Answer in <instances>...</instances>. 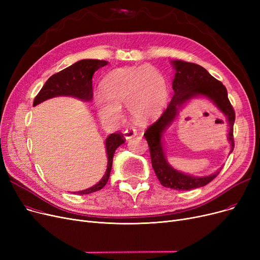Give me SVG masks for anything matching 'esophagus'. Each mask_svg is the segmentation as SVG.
Segmentation results:
<instances>
[{
  "mask_svg": "<svg viewBox=\"0 0 260 260\" xmlns=\"http://www.w3.org/2000/svg\"><path fill=\"white\" fill-rule=\"evenodd\" d=\"M137 131L135 128H127L126 131H124V137L125 139H132L135 136H137Z\"/></svg>",
  "mask_w": 260,
  "mask_h": 260,
  "instance_id": "esophagus-1",
  "label": "esophagus"
}]
</instances>
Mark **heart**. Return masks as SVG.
Instances as JSON below:
<instances>
[{"label":"heart","instance_id":"obj_1","mask_svg":"<svg viewBox=\"0 0 260 260\" xmlns=\"http://www.w3.org/2000/svg\"><path fill=\"white\" fill-rule=\"evenodd\" d=\"M102 88L104 94L95 95L94 105L102 120L113 123L122 120L123 105L135 122L151 121L162 113L169 97L165 76L153 66L118 68L106 76Z\"/></svg>","mask_w":260,"mask_h":260}]
</instances>
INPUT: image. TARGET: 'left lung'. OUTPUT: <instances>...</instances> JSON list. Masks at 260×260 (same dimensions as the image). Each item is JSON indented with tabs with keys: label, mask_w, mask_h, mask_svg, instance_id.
<instances>
[{
	"label": "left lung",
	"mask_w": 260,
	"mask_h": 260,
	"mask_svg": "<svg viewBox=\"0 0 260 260\" xmlns=\"http://www.w3.org/2000/svg\"><path fill=\"white\" fill-rule=\"evenodd\" d=\"M173 65L176 70L175 79L173 81L174 95L161 117L146 129L144 137L149 146L153 169L160 183L163 186L177 190H189L207 185L216 178L220 171L206 177H195L174 170L167 162L165 152H163L161 141L162 133L171 124L177 111L186 101L197 95H204L212 100L226 116L230 125L229 140L231 141L232 151H233L235 145L233 136L235 111L228 98L225 86L220 81L210 75L206 68L195 63L177 60L173 61Z\"/></svg>",
	"instance_id": "left-lung-1"
}]
</instances>
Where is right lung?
I'll return each mask as SVG.
<instances>
[{
	"label": "right lung",
	"instance_id": "obj_1",
	"mask_svg": "<svg viewBox=\"0 0 260 260\" xmlns=\"http://www.w3.org/2000/svg\"><path fill=\"white\" fill-rule=\"evenodd\" d=\"M107 64L104 60L85 59L76 62L75 64L66 67L65 70L52 75L41 88L39 93L34 100V106L43 102L47 99L57 97V95H72L84 101H90L92 99V76L100 67ZM124 137L120 132L111 134L105 141L106 154H107V169L105 175L99 183L87 189L80 190L78 194L86 195L103 188L108 181L111 175L113 158L117 147L124 143Z\"/></svg>",
	"mask_w": 260,
	"mask_h": 260
}]
</instances>
